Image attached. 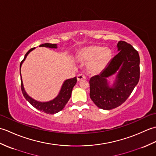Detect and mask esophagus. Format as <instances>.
<instances>
[{
	"label": "esophagus",
	"mask_w": 156,
	"mask_h": 156,
	"mask_svg": "<svg viewBox=\"0 0 156 156\" xmlns=\"http://www.w3.org/2000/svg\"><path fill=\"white\" fill-rule=\"evenodd\" d=\"M84 79H86V76L83 74H79L77 76V80L78 81H80L81 80H84Z\"/></svg>",
	"instance_id": "34e87169"
}]
</instances>
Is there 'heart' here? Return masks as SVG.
Returning a JSON list of instances; mask_svg holds the SVG:
<instances>
[{
	"mask_svg": "<svg viewBox=\"0 0 156 156\" xmlns=\"http://www.w3.org/2000/svg\"><path fill=\"white\" fill-rule=\"evenodd\" d=\"M110 57V52L107 49H102L97 46H90L83 48L78 52V58L82 61L91 60L88 68L92 72H98L107 65Z\"/></svg>",
	"mask_w": 156,
	"mask_h": 156,
	"instance_id": "heart-1",
	"label": "heart"
}]
</instances>
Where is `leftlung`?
Instances as JSON below:
<instances>
[{"instance_id": "1", "label": "left lung", "mask_w": 156, "mask_h": 156, "mask_svg": "<svg viewBox=\"0 0 156 156\" xmlns=\"http://www.w3.org/2000/svg\"><path fill=\"white\" fill-rule=\"evenodd\" d=\"M119 53L109 62L99 75L92 76L90 97L100 108L111 110L121 105L133 92L140 80V59L138 51L124 41L117 44ZM118 74L113 87L108 86L106 78Z\"/></svg>"}]
</instances>
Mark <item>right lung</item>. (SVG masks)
<instances>
[{
    "mask_svg": "<svg viewBox=\"0 0 156 156\" xmlns=\"http://www.w3.org/2000/svg\"><path fill=\"white\" fill-rule=\"evenodd\" d=\"M39 47H46L49 48H57V45L56 44H44L39 45ZM35 48H31L26 53V54L24 57V59L21 61V64H20V75H21V90L23 92V94L26 100H27L29 103H30L33 107H34L37 110L45 112L47 114H55L57 112L62 111L63 108H64L65 105L67 104L69 99L70 98L71 94L72 89L74 88L75 84L77 82V78L74 77L71 79H68L64 81V84H63L62 88L59 92V94L57 96V97L53 99L52 101L49 102H39L34 100L32 98H31L26 93V92L23 87L21 74V67L24 62L25 58H27V55L30 53L33 49H34Z\"/></svg>",
    "mask_w": 156,
    "mask_h": 156,
    "instance_id": "add662e5",
    "label": "right lung"
}]
</instances>
